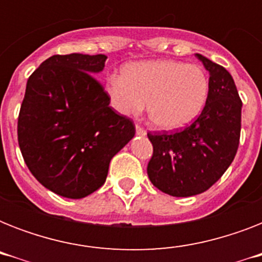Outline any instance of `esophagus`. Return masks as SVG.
I'll return each mask as SVG.
<instances>
[{"label":"esophagus","mask_w":262,"mask_h":262,"mask_svg":"<svg viewBox=\"0 0 262 262\" xmlns=\"http://www.w3.org/2000/svg\"><path fill=\"white\" fill-rule=\"evenodd\" d=\"M136 133H137L139 136H145L147 135V130H145V129H144L141 125H139V123H137V125H136Z\"/></svg>","instance_id":"obj_1"}]
</instances>
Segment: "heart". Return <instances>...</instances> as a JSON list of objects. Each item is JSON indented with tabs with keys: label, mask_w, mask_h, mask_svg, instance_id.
Here are the masks:
<instances>
[{
	"label": "heart",
	"mask_w": 262,
	"mask_h": 262,
	"mask_svg": "<svg viewBox=\"0 0 262 262\" xmlns=\"http://www.w3.org/2000/svg\"><path fill=\"white\" fill-rule=\"evenodd\" d=\"M209 81L201 67L171 59L127 65L122 76L106 81L111 106L122 115H137L147 102L148 118L164 130L186 126L207 102Z\"/></svg>",
	"instance_id": "obj_1"
}]
</instances>
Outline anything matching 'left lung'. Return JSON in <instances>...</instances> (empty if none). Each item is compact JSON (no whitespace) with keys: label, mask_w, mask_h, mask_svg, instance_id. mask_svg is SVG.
Instances as JSON below:
<instances>
[{"label":"left lung","mask_w":262,"mask_h":262,"mask_svg":"<svg viewBox=\"0 0 262 262\" xmlns=\"http://www.w3.org/2000/svg\"><path fill=\"white\" fill-rule=\"evenodd\" d=\"M209 72V91L194 122L172 133H148L154 154L148 177L159 190L189 197L208 190L230 167L241 137L242 100L222 65L195 54Z\"/></svg>","instance_id":"obj_1"}]
</instances>
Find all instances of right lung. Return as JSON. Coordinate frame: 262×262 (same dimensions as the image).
Wrapping results in <instances>:
<instances>
[{
  "label": "right lung",
  "instance_id": "add662e5",
  "mask_svg": "<svg viewBox=\"0 0 262 262\" xmlns=\"http://www.w3.org/2000/svg\"><path fill=\"white\" fill-rule=\"evenodd\" d=\"M103 54L53 55L27 81L17 140L27 167L49 190L83 199L102 186L115 154L136 133L115 113L95 73Z\"/></svg>",
  "mask_w": 262,
  "mask_h": 262
}]
</instances>
